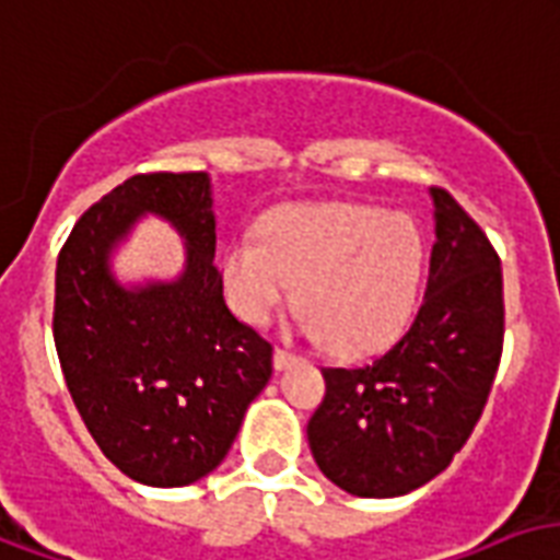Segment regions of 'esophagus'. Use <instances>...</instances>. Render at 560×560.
<instances>
[{
  "mask_svg": "<svg viewBox=\"0 0 560 560\" xmlns=\"http://www.w3.org/2000/svg\"><path fill=\"white\" fill-rule=\"evenodd\" d=\"M301 357L292 354V351H285V348H277L275 351V369L277 372H283V369H289V365H295Z\"/></svg>",
  "mask_w": 560,
  "mask_h": 560,
  "instance_id": "34e87169",
  "label": "esophagus"
}]
</instances>
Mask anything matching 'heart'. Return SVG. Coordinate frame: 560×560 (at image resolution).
Wrapping results in <instances>:
<instances>
[{
  "mask_svg": "<svg viewBox=\"0 0 560 560\" xmlns=\"http://www.w3.org/2000/svg\"><path fill=\"white\" fill-rule=\"evenodd\" d=\"M424 275V238L410 215L365 203L289 206L224 254L226 292L265 325L295 295L301 330L339 354L386 345L410 322Z\"/></svg>",
  "mask_w": 560,
  "mask_h": 560,
  "instance_id": "b5f03b06",
  "label": "heart"
}]
</instances>
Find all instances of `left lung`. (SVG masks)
I'll list each match as a JSON object with an SVG mask.
<instances>
[{"instance_id": "obj_1", "label": "left lung", "mask_w": 560, "mask_h": 560, "mask_svg": "<svg viewBox=\"0 0 560 560\" xmlns=\"http://www.w3.org/2000/svg\"><path fill=\"white\" fill-rule=\"evenodd\" d=\"M424 301L398 342L360 369H322L306 440L318 469L363 499H393L452 464L481 419L504 339L502 265L481 226L431 188Z\"/></svg>"}]
</instances>
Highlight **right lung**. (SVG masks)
<instances>
[{
    "label": "right lung",
    "mask_w": 560,
    "mask_h": 560,
    "mask_svg": "<svg viewBox=\"0 0 560 560\" xmlns=\"http://www.w3.org/2000/svg\"><path fill=\"white\" fill-rule=\"evenodd\" d=\"M144 214L184 235L186 268L124 287L110 254ZM52 336L82 422L132 481L195 485L224 460L271 377V345L224 301L209 174L129 176L75 221L58 254Z\"/></svg>",
    "instance_id": "obj_1"
}]
</instances>
